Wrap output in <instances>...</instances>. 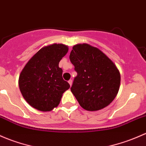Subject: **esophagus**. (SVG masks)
Returning a JSON list of instances; mask_svg holds the SVG:
<instances>
[{
    "label": "esophagus",
    "mask_w": 146,
    "mask_h": 146,
    "mask_svg": "<svg viewBox=\"0 0 146 146\" xmlns=\"http://www.w3.org/2000/svg\"><path fill=\"white\" fill-rule=\"evenodd\" d=\"M68 83H69V85H70V86H71L72 83H73V80H69Z\"/></svg>",
    "instance_id": "34e87169"
}]
</instances>
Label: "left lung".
Listing matches in <instances>:
<instances>
[{
	"label": "left lung",
	"mask_w": 146,
	"mask_h": 146,
	"mask_svg": "<svg viewBox=\"0 0 146 146\" xmlns=\"http://www.w3.org/2000/svg\"><path fill=\"white\" fill-rule=\"evenodd\" d=\"M69 58L77 72L70 90L80 105L90 111L109 105L120 84V74L114 63L88 44L73 46Z\"/></svg>",
	"instance_id": "1"
}]
</instances>
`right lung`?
<instances>
[{
	"instance_id": "add662e5",
	"label": "right lung",
	"mask_w": 146,
	"mask_h": 146,
	"mask_svg": "<svg viewBox=\"0 0 146 146\" xmlns=\"http://www.w3.org/2000/svg\"><path fill=\"white\" fill-rule=\"evenodd\" d=\"M68 47L53 44L40 49L26 64L19 78L21 94L30 106L40 111L57 106L70 85L62 78L59 63Z\"/></svg>"
}]
</instances>
